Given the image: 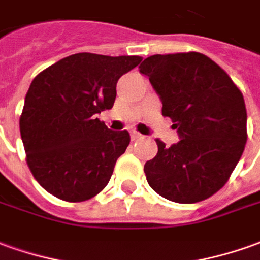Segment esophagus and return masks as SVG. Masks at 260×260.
I'll use <instances>...</instances> for the list:
<instances>
[{"label": "esophagus", "instance_id": "1", "mask_svg": "<svg viewBox=\"0 0 260 260\" xmlns=\"http://www.w3.org/2000/svg\"><path fill=\"white\" fill-rule=\"evenodd\" d=\"M141 138L144 137H142L139 132H137V131H132V132H131V139H132V141H137V139H141Z\"/></svg>", "mask_w": 260, "mask_h": 260}]
</instances>
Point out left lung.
<instances>
[{"label": "left lung", "instance_id": "1", "mask_svg": "<svg viewBox=\"0 0 260 260\" xmlns=\"http://www.w3.org/2000/svg\"><path fill=\"white\" fill-rule=\"evenodd\" d=\"M139 72L149 78L162 115L181 137L169 148L156 139L158 153L144 167L146 181L172 202L208 199L226 183L245 149L248 115L241 89L199 52L148 56Z\"/></svg>", "mask_w": 260, "mask_h": 260}]
</instances>
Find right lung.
Returning a JSON list of instances; mask_svg holds the SVG:
<instances>
[{
  "label": "right lung",
  "instance_id": "right-lung-1",
  "mask_svg": "<svg viewBox=\"0 0 260 260\" xmlns=\"http://www.w3.org/2000/svg\"><path fill=\"white\" fill-rule=\"evenodd\" d=\"M141 56L79 52L40 72L19 118L26 164L44 189L67 202L98 195L129 145L128 131H111L96 114L114 107L116 82Z\"/></svg>",
  "mask_w": 260,
  "mask_h": 260
}]
</instances>
